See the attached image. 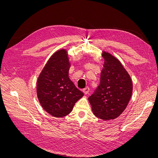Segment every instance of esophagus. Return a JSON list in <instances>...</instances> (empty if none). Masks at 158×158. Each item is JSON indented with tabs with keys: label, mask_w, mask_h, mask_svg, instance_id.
<instances>
[{
	"label": "esophagus",
	"mask_w": 158,
	"mask_h": 158,
	"mask_svg": "<svg viewBox=\"0 0 158 158\" xmlns=\"http://www.w3.org/2000/svg\"><path fill=\"white\" fill-rule=\"evenodd\" d=\"M89 88L88 87H86V88H85L84 89H83V92H84V94H88V92H89Z\"/></svg>",
	"instance_id": "obj_1"
}]
</instances>
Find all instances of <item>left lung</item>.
Returning <instances> with one entry per match:
<instances>
[{
    "label": "left lung",
    "mask_w": 158,
    "mask_h": 158,
    "mask_svg": "<svg viewBox=\"0 0 158 158\" xmlns=\"http://www.w3.org/2000/svg\"><path fill=\"white\" fill-rule=\"evenodd\" d=\"M104 59L100 84L88 98L95 116L104 121L117 118L125 111L132 93L130 75L117 58L102 51Z\"/></svg>",
    "instance_id": "obj_1"
}]
</instances>
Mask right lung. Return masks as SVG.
<instances>
[{
    "instance_id": "right-lung-1",
    "label": "right lung",
    "mask_w": 158,
    "mask_h": 158,
    "mask_svg": "<svg viewBox=\"0 0 158 158\" xmlns=\"http://www.w3.org/2000/svg\"><path fill=\"white\" fill-rule=\"evenodd\" d=\"M68 52L60 49L47 61L37 81V95L41 107L54 117L69 114L84 94L69 77Z\"/></svg>"
}]
</instances>
